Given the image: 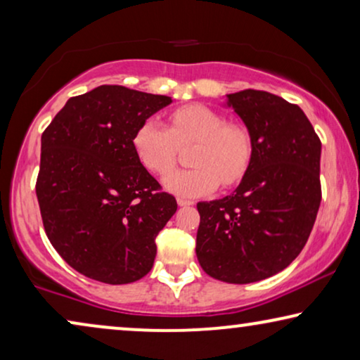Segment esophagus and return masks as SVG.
<instances>
[{"mask_svg": "<svg viewBox=\"0 0 360 360\" xmlns=\"http://www.w3.org/2000/svg\"><path fill=\"white\" fill-rule=\"evenodd\" d=\"M176 203H179V206H190V205H193V201L179 198V200H176Z\"/></svg>", "mask_w": 360, "mask_h": 360, "instance_id": "obj_1", "label": "esophagus"}]
</instances>
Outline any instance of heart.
Listing matches in <instances>:
<instances>
[{"instance_id": "b5f03b06", "label": "heart", "mask_w": 360, "mask_h": 360, "mask_svg": "<svg viewBox=\"0 0 360 360\" xmlns=\"http://www.w3.org/2000/svg\"><path fill=\"white\" fill-rule=\"evenodd\" d=\"M170 129L157 120H146L132 137L137 159L152 174L166 176L174 168L178 149L195 143L194 169L167 177L172 193L195 198L244 179L252 159V137L244 126L226 122L205 105H186L172 112Z\"/></svg>"}]
</instances>
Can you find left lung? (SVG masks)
I'll use <instances>...</instances> for the list:
<instances>
[{
	"label": "left lung",
	"mask_w": 360,
	"mask_h": 360,
	"mask_svg": "<svg viewBox=\"0 0 360 360\" xmlns=\"http://www.w3.org/2000/svg\"><path fill=\"white\" fill-rule=\"evenodd\" d=\"M252 137V159L233 195L196 205V257L210 277L252 283L288 267L321 203V141L302 108L260 90L228 95Z\"/></svg>",
	"instance_id": "8db88e82"
}]
</instances>
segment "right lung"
Instances as JSON below:
<instances>
[{
	"instance_id": "1",
	"label": "right lung",
	"mask_w": 360,
	"mask_h": 360,
	"mask_svg": "<svg viewBox=\"0 0 360 360\" xmlns=\"http://www.w3.org/2000/svg\"><path fill=\"white\" fill-rule=\"evenodd\" d=\"M172 98L101 85L70 98L41 139L36 193L44 229L65 262L110 285L150 272L155 238L176 211L137 159V127Z\"/></svg>"
}]
</instances>
